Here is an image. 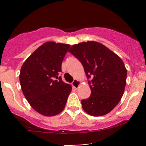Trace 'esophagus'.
Masks as SVG:
<instances>
[{
	"mask_svg": "<svg viewBox=\"0 0 146 146\" xmlns=\"http://www.w3.org/2000/svg\"><path fill=\"white\" fill-rule=\"evenodd\" d=\"M80 82L79 81V80H75L73 82V83H72V86H73V87H74L75 88H78L79 86H80Z\"/></svg>",
	"mask_w": 146,
	"mask_h": 146,
	"instance_id": "obj_1",
	"label": "esophagus"
}]
</instances>
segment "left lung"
I'll list each match as a JSON object with an SVG mask.
<instances>
[{
  "label": "left lung",
  "instance_id": "8db88e82",
  "mask_svg": "<svg viewBox=\"0 0 146 146\" xmlns=\"http://www.w3.org/2000/svg\"><path fill=\"white\" fill-rule=\"evenodd\" d=\"M82 64L91 94L81 101L83 110L92 116L110 113L123 96L127 70L121 58L101 43L94 41L74 44L68 50Z\"/></svg>",
  "mask_w": 146,
  "mask_h": 146
}]
</instances>
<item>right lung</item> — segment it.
<instances>
[{
  "label": "right lung",
  "instance_id": "obj_1",
  "mask_svg": "<svg viewBox=\"0 0 146 146\" xmlns=\"http://www.w3.org/2000/svg\"><path fill=\"white\" fill-rule=\"evenodd\" d=\"M71 45L46 42L23 63L19 79L23 94L31 106L51 117L64 110L72 87L59 76L62 62Z\"/></svg>",
  "mask_w": 146,
  "mask_h": 146
}]
</instances>
